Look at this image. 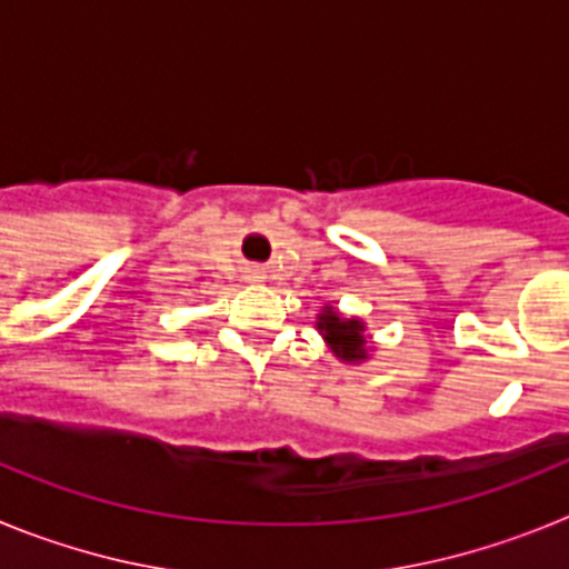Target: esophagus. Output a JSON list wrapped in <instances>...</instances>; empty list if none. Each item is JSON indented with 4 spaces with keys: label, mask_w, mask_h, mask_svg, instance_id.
I'll list each match as a JSON object with an SVG mask.
<instances>
[{
    "label": "esophagus",
    "mask_w": 569,
    "mask_h": 569,
    "mask_svg": "<svg viewBox=\"0 0 569 569\" xmlns=\"http://www.w3.org/2000/svg\"><path fill=\"white\" fill-rule=\"evenodd\" d=\"M256 273H259V270H256Z\"/></svg>",
    "instance_id": "1"
}]
</instances>
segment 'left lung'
<instances>
[{
  "instance_id": "8db88e82",
  "label": "left lung",
  "mask_w": 569,
  "mask_h": 569,
  "mask_svg": "<svg viewBox=\"0 0 569 569\" xmlns=\"http://www.w3.org/2000/svg\"><path fill=\"white\" fill-rule=\"evenodd\" d=\"M319 330L325 333V339L330 341L333 353L345 361H359L365 359V336H361V321L356 319H341L333 308H325V313L319 316Z\"/></svg>"
}]
</instances>
